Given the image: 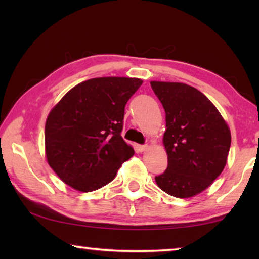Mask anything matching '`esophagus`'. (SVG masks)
Instances as JSON below:
<instances>
[{
    "mask_svg": "<svg viewBox=\"0 0 259 259\" xmlns=\"http://www.w3.org/2000/svg\"><path fill=\"white\" fill-rule=\"evenodd\" d=\"M147 147H148L147 145H137V146H136V148H137V151L140 152V153L144 152V151H146Z\"/></svg>",
    "mask_w": 259,
    "mask_h": 259,
    "instance_id": "1",
    "label": "esophagus"
}]
</instances>
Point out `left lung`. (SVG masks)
<instances>
[{"label":"left lung","mask_w":259,"mask_h":259,"mask_svg":"<svg viewBox=\"0 0 259 259\" xmlns=\"http://www.w3.org/2000/svg\"><path fill=\"white\" fill-rule=\"evenodd\" d=\"M165 112L166 170L155 177L162 191L191 198L211 185L226 164L231 133L214 105L195 88L152 81Z\"/></svg>","instance_id":"8db88e82"}]
</instances>
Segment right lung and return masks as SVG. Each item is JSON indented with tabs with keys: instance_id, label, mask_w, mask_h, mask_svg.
I'll return each instance as SVG.
<instances>
[{
	"instance_id": "right-lung-1",
	"label": "right lung",
	"mask_w": 259,
	"mask_h": 259,
	"mask_svg": "<svg viewBox=\"0 0 259 259\" xmlns=\"http://www.w3.org/2000/svg\"><path fill=\"white\" fill-rule=\"evenodd\" d=\"M143 81L97 77L80 83L51 109L46 122L48 163L80 192L107 185L134 148L122 138L124 107Z\"/></svg>"
}]
</instances>
